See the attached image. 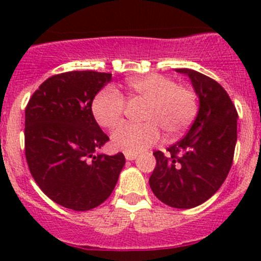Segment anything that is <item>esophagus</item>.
I'll return each instance as SVG.
<instances>
[{
  "mask_svg": "<svg viewBox=\"0 0 261 261\" xmlns=\"http://www.w3.org/2000/svg\"><path fill=\"white\" fill-rule=\"evenodd\" d=\"M125 158L127 160H134L136 158L135 152H125Z\"/></svg>",
  "mask_w": 261,
  "mask_h": 261,
  "instance_id": "esophagus-1",
  "label": "esophagus"
}]
</instances>
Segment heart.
I'll use <instances>...</instances> for the list:
<instances>
[{
  "label": "heart",
  "instance_id": "1",
  "mask_svg": "<svg viewBox=\"0 0 261 261\" xmlns=\"http://www.w3.org/2000/svg\"><path fill=\"white\" fill-rule=\"evenodd\" d=\"M131 102L144 101V123H126L112 133V145L125 152H140L159 141L162 133L174 139L186 133L198 114V97L194 89L179 86L162 74L131 78L126 83ZM126 102L114 87H106L94 97L92 114L97 123L114 128L123 120Z\"/></svg>",
  "mask_w": 261,
  "mask_h": 261
}]
</instances>
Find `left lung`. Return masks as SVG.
I'll use <instances>...</instances> for the list:
<instances>
[{
    "label": "left lung",
    "instance_id": "8db88e82",
    "mask_svg": "<svg viewBox=\"0 0 261 261\" xmlns=\"http://www.w3.org/2000/svg\"><path fill=\"white\" fill-rule=\"evenodd\" d=\"M188 75L199 109L188 134L167 149L155 151L156 165L149 184L159 201L174 208H193L211 198L231 169L238 140V111L223 87L193 69Z\"/></svg>",
    "mask_w": 261,
    "mask_h": 261
}]
</instances>
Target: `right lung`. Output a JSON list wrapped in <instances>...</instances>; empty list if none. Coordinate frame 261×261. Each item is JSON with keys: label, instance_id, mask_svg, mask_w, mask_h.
I'll return each instance as SVG.
<instances>
[{"label": "right lung", "instance_id": "1", "mask_svg": "<svg viewBox=\"0 0 261 261\" xmlns=\"http://www.w3.org/2000/svg\"><path fill=\"white\" fill-rule=\"evenodd\" d=\"M110 73L74 70L53 75L25 109V155L31 175L51 201L74 211L103 203L125 165L122 152L97 154L109 136L92 114Z\"/></svg>", "mask_w": 261, "mask_h": 261}]
</instances>
